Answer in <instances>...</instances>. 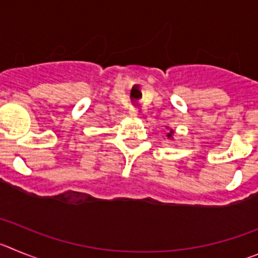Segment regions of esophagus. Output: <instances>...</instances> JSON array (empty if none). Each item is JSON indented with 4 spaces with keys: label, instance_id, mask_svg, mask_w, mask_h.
I'll return each mask as SVG.
<instances>
[{
    "label": "esophagus",
    "instance_id": "esophagus-1",
    "mask_svg": "<svg viewBox=\"0 0 258 258\" xmlns=\"http://www.w3.org/2000/svg\"><path fill=\"white\" fill-rule=\"evenodd\" d=\"M128 113H130V115H131V117H138V114H139V109L136 108V106H130Z\"/></svg>",
    "mask_w": 258,
    "mask_h": 258
}]
</instances>
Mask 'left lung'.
<instances>
[{"label":"left lung","mask_w":258,"mask_h":258,"mask_svg":"<svg viewBox=\"0 0 258 258\" xmlns=\"http://www.w3.org/2000/svg\"><path fill=\"white\" fill-rule=\"evenodd\" d=\"M173 134H175V131H173V130H169V132L167 134V138H168L169 140H173Z\"/></svg>","instance_id":"obj_1"}]
</instances>
